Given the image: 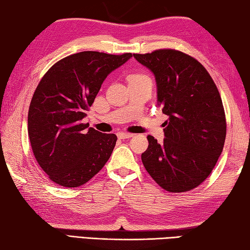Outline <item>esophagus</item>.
<instances>
[{
  "label": "esophagus",
  "instance_id": "1",
  "mask_svg": "<svg viewBox=\"0 0 250 250\" xmlns=\"http://www.w3.org/2000/svg\"><path fill=\"white\" fill-rule=\"evenodd\" d=\"M117 135L119 139H129L133 137L132 133H126V132H118Z\"/></svg>",
  "mask_w": 250,
  "mask_h": 250
}]
</instances>
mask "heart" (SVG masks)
Wrapping results in <instances>:
<instances>
[{
	"instance_id": "obj_1",
	"label": "heart",
	"mask_w": 250,
	"mask_h": 250,
	"mask_svg": "<svg viewBox=\"0 0 250 250\" xmlns=\"http://www.w3.org/2000/svg\"><path fill=\"white\" fill-rule=\"evenodd\" d=\"M142 77H146V76L141 75V74H134V75L130 76V78H142Z\"/></svg>"
}]
</instances>
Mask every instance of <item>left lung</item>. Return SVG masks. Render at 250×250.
<instances>
[{
    "label": "left lung",
    "instance_id": "8db88e82",
    "mask_svg": "<svg viewBox=\"0 0 250 250\" xmlns=\"http://www.w3.org/2000/svg\"><path fill=\"white\" fill-rule=\"evenodd\" d=\"M133 57L154 75L158 104L168 117L162 143L147 137L143 166L162 188L188 192L207 179L223 151L226 119L221 95L201 62L179 50Z\"/></svg>",
    "mask_w": 250,
    "mask_h": 250
}]
</instances>
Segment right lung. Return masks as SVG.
Wrapping results in <instances>:
<instances>
[{"mask_svg":"<svg viewBox=\"0 0 250 250\" xmlns=\"http://www.w3.org/2000/svg\"><path fill=\"white\" fill-rule=\"evenodd\" d=\"M132 57L80 52L50 67L28 110L34 156L55 183L77 188L94 177L111 155L117 135L83 124L107 76Z\"/></svg>","mask_w":250,"mask_h":250,"instance_id":"obj_1","label":"right lung"}]
</instances>
